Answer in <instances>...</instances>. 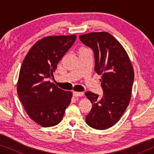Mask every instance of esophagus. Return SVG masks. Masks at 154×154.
<instances>
[{"label": "esophagus", "mask_w": 154, "mask_h": 154, "mask_svg": "<svg viewBox=\"0 0 154 154\" xmlns=\"http://www.w3.org/2000/svg\"><path fill=\"white\" fill-rule=\"evenodd\" d=\"M73 95L74 97H83L84 95V93L82 92H73Z\"/></svg>", "instance_id": "esophagus-1"}]
</instances>
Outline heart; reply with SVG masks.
I'll return each instance as SVG.
<instances>
[{
  "mask_svg": "<svg viewBox=\"0 0 154 154\" xmlns=\"http://www.w3.org/2000/svg\"><path fill=\"white\" fill-rule=\"evenodd\" d=\"M82 49H84V48H82ZM82 49H81V50H82Z\"/></svg>",
  "mask_w": 154,
  "mask_h": 154,
  "instance_id": "1",
  "label": "heart"
}]
</instances>
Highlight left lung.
<instances>
[{"mask_svg": "<svg viewBox=\"0 0 154 154\" xmlns=\"http://www.w3.org/2000/svg\"><path fill=\"white\" fill-rule=\"evenodd\" d=\"M94 52V71L102 75L103 95L92 92L85 95L92 104L85 121L91 128L105 130L114 125L129 104L134 71L127 52L110 33L92 32L79 36Z\"/></svg>", "mask_w": 154, "mask_h": 154, "instance_id": "obj_1", "label": "left lung"}]
</instances>
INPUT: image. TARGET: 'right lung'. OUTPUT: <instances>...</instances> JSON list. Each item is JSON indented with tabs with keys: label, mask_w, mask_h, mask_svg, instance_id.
<instances>
[{
	"label": "right lung",
	"mask_w": 154,
	"mask_h": 154,
	"mask_svg": "<svg viewBox=\"0 0 154 154\" xmlns=\"http://www.w3.org/2000/svg\"><path fill=\"white\" fill-rule=\"evenodd\" d=\"M75 39V35L43 38L32 46L21 66L19 98L30 119L43 127L60 123L71 102L72 92L60 89L49 79Z\"/></svg>",
	"instance_id": "1"
}]
</instances>
